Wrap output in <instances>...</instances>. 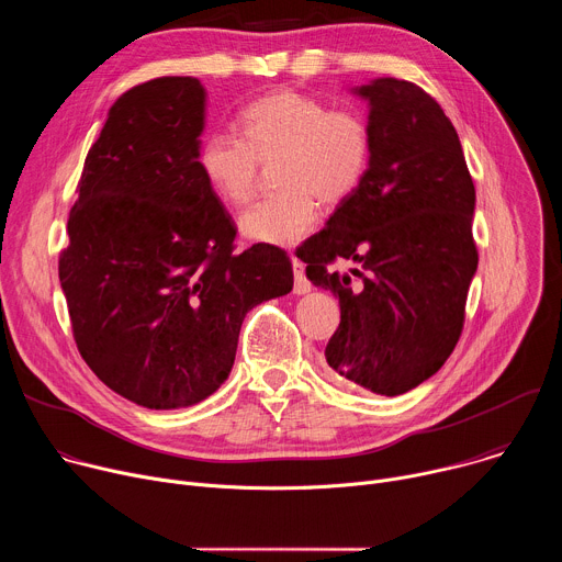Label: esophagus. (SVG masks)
<instances>
[{
  "label": "esophagus",
  "instance_id": "esophagus-1",
  "mask_svg": "<svg viewBox=\"0 0 562 562\" xmlns=\"http://www.w3.org/2000/svg\"><path fill=\"white\" fill-rule=\"evenodd\" d=\"M293 291L297 293V295H304V293H308L311 291V282L306 280V276H304V267H302V262L300 260H295L293 258Z\"/></svg>",
  "mask_w": 562,
  "mask_h": 562
}]
</instances>
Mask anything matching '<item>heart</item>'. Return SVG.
Here are the masks:
<instances>
[{
	"mask_svg": "<svg viewBox=\"0 0 562 562\" xmlns=\"http://www.w3.org/2000/svg\"><path fill=\"white\" fill-rule=\"evenodd\" d=\"M243 137L209 133L198 165L211 191L228 206L251 202L260 165H276L278 195L239 217V231L260 245L291 247L313 228L317 200L338 206L362 184L371 162V128L347 109L280 89L239 113Z\"/></svg>",
	"mask_w": 562,
	"mask_h": 562,
	"instance_id": "obj_1",
	"label": "heart"
}]
</instances>
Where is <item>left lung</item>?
I'll return each instance as SVG.
<instances>
[{
  "label": "left lung",
  "mask_w": 562,
  "mask_h": 562,
  "mask_svg": "<svg viewBox=\"0 0 562 562\" xmlns=\"http://www.w3.org/2000/svg\"><path fill=\"white\" fill-rule=\"evenodd\" d=\"M351 93L369 104L371 162L297 258L340 302L329 367L400 395L431 378L460 338L477 269L475 189L453 124L420 87L378 77ZM336 259L359 267L340 274Z\"/></svg>",
  "instance_id": "1"
}]
</instances>
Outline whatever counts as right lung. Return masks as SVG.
I'll list each match as a JSON object with an SVG mask.
<instances>
[{
	"mask_svg": "<svg viewBox=\"0 0 562 562\" xmlns=\"http://www.w3.org/2000/svg\"><path fill=\"white\" fill-rule=\"evenodd\" d=\"M204 117L198 77L126 91L87 155L59 256L79 353L146 409L215 393L245 315L293 289L282 249L233 254L235 224L198 165Z\"/></svg>",
	"mask_w": 562,
	"mask_h": 562,
	"instance_id": "right-lung-1",
	"label": "right lung"
}]
</instances>
